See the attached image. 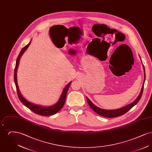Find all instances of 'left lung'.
<instances>
[{
	"mask_svg": "<svg viewBox=\"0 0 152 152\" xmlns=\"http://www.w3.org/2000/svg\"><path fill=\"white\" fill-rule=\"evenodd\" d=\"M143 67H144L145 72V68L144 65H143ZM144 73V83H143V85H142V87L141 92H140V94L138 95L137 98L136 99V100L134 102H133L132 103L130 104H129L128 105H126V107H124L121 108L116 109V110H105V109L99 108V107H96L91 101H90V100L88 97H87L88 104H89L90 107L96 113H97L100 116L105 117H108V118H113V117H116L122 116L124 114L126 113L128 111H129L130 109L132 108V107H133L136 104H137L138 102L140 100V99L142 96V93H143V90H144V86L145 80V73Z\"/></svg>",
	"mask_w": 152,
	"mask_h": 152,
	"instance_id": "8db88e82",
	"label": "left lung"
}]
</instances>
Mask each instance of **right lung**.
Here are the masks:
<instances>
[{
    "instance_id": "1",
    "label": "right lung",
    "mask_w": 152,
    "mask_h": 152,
    "mask_svg": "<svg viewBox=\"0 0 152 152\" xmlns=\"http://www.w3.org/2000/svg\"><path fill=\"white\" fill-rule=\"evenodd\" d=\"M31 43V42L29 43L27 45H26L25 47H24L22 48V50L20 51V53L19 54L17 59H16V65H15V68L14 69V81L15 86H16V91H17V94H18V96L20 100V101L22 102V103L26 106L28 108H29L31 110H32L33 112H34L35 113H36L37 115H41V116H51L56 114V113H58V112L63 108L64 103H65V99H66V94L68 92V90L69 89V87L70 86L71 82L69 83V84H68L66 86H65L63 93L61 95L58 101V102L51 107H40V106H38L36 105L35 104H31V102H29L28 101H27L20 94L19 89V87L17 83V76H16V72H17V69L19 65V60L20 58H21L22 55L23 54V53L25 52V51L27 50V48L28 47L29 44Z\"/></svg>"
}]
</instances>
